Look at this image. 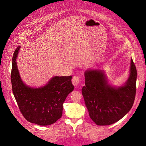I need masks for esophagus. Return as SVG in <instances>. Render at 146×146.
Here are the masks:
<instances>
[{
    "instance_id": "obj_1",
    "label": "esophagus",
    "mask_w": 146,
    "mask_h": 146,
    "mask_svg": "<svg viewBox=\"0 0 146 146\" xmlns=\"http://www.w3.org/2000/svg\"><path fill=\"white\" fill-rule=\"evenodd\" d=\"M79 83H80L79 77H78L77 76H74V78H72V83L74 85V86H75V87L78 86Z\"/></svg>"
}]
</instances>
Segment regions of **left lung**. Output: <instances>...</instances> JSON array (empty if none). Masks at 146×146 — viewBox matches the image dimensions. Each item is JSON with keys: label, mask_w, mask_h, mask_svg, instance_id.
<instances>
[{"label": "left lung", "mask_w": 146, "mask_h": 146, "mask_svg": "<svg viewBox=\"0 0 146 146\" xmlns=\"http://www.w3.org/2000/svg\"><path fill=\"white\" fill-rule=\"evenodd\" d=\"M84 76L85 85L82 94L89 116L97 125L112 124L129 112L135 100L137 76L132 59L129 78L121 86L108 83L103 70L89 69Z\"/></svg>", "instance_id": "left-lung-1"}]
</instances>
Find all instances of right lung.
Listing matches in <instances>:
<instances>
[{"label":"right lung","instance_id":"right-lung-1","mask_svg":"<svg viewBox=\"0 0 146 146\" xmlns=\"http://www.w3.org/2000/svg\"><path fill=\"white\" fill-rule=\"evenodd\" d=\"M20 48L19 46L14 52L11 76L16 101L28 121L42 126L53 124L61 117L63 102L74 89L72 76H53L39 88L26 85L21 79L16 62Z\"/></svg>","mask_w":146,"mask_h":146}]
</instances>
